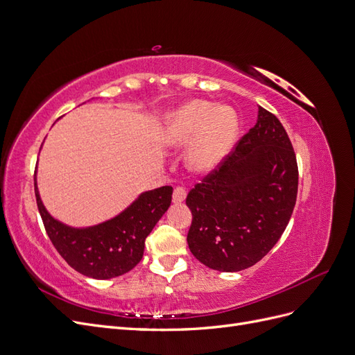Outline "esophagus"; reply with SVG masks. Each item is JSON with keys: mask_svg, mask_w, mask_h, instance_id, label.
Returning a JSON list of instances; mask_svg holds the SVG:
<instances>
[{"mask_svg": "<svg viewBox=\"0 0 355 355\" xmlns=\"http://www.w3.org/2000/svg\"><path fill=\"white\" fill-rule=\"evenodd\" d=\"M185 198H187V191L184 188H180V187L175 188V191H173V202L175 204H180V202L185 201Z\"/></svg>", "mask_w": 355, "mask_h": 355, "instance_id": "obj_1", "label": "esophagus"}]
</instances>
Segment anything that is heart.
I'll return each mask as SVG.
<instances>
[{
	"label": "heart",
	"instance_id": "heart-1",
	"mask_svg": "<svg viewBox=\"0 0 355 355\" xmlns=\"http://www.w3.org/2000/svg\"><path fill=\"white\" fill-rule=\"evenodd\" d=\"M239 115L231 106L192 101L166 114L159 142L179 149L187 145V164L198 175L218 170L237 142Z\"/></svg>",
	"mask_w": 355,
	"mask_h": 355
}]
</instances>
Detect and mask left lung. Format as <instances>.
Wrapping results in <instances>:
<instances>
[{"instance_id":"left-lung-1","label":"left lung","mask_w":355,"mask_h":355,"mask_svg":"<svg viewBox=\"0 0 355 355\" xmlns=\"http://www.w3.org/2000/svg\"><path fill=\"white\" fill-rule=\"evenodd\" d=\"M296 196L293 146L278 118L259 106L235 151L187 197L191 253L222 272L253 266L280 240Z\"/></svg>"}]
</instances>
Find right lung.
<instances>
[{"label":"right lung","instance_id":"1","mask_svg":"<svg viewBox=\"0 0 355 355\" xmlns=\"http://www.w3.org/2000/svg\"><path fill=\"white\" fill-rule=\"evenodd\" d=\"M37 206L53 245L75 271L96 280L123 275L141 262L145 240L171 202L173 188L142 192L116 216L92 227H71L53 218L42 202L37 176Z\"/></svg>","mask_w":355,"mask_h":355}]
</instances>
